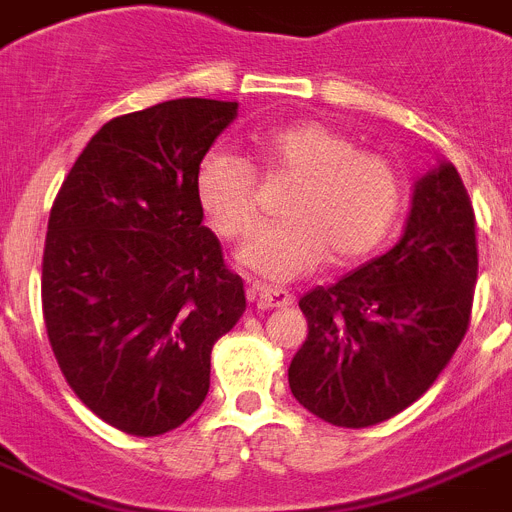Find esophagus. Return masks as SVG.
<instances>
[{"instance_id": "34e87169", "label": "esophagus", "mask_w": 512, "mask_h": 512, "mask_svg": "<svg viewBox=\"0 0 512 512\" xmlns=\"http://www.w3.org/2000/svg\"><path fill=\"white\" fill-rule=\"evenodd\" d=\"M248 300L256 303V308H287L292 305V292L277 290V287H264V285H251L248 287Z\"/></svg>"}]
</instances>
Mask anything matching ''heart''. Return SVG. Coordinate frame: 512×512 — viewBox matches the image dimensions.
<instances>
[{
  "label": "heart",
  "mask_w": 512,
  "mask_h": 512,
  "mask_svg": "<svg viewBox=\"0 0 512 512\" xmlns=\"http://www.w3.org/2000/svg\"><path fill=\"white\" fill-rule=\"evenodd\" d=\"M251 162L266 176L295 178L282 202L285 220L261 227L240 251V264L272 282L303 277L326 256L349 264L373 253L404 202L391 160L357 150L318 121L253 134ZM196 202L214 233L246 240L259 222L253 166L233 152H207L196 168Z\"/></svg>",
  "instance_id": "obj_1"
}]
</instances>
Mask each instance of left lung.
Masks as SVG:
<instances>
[{"label": "left lung", "mask_w": 512, "mask_h": 512, "mask_svg": "<svg viewBox=\"0 0 512 512\" xmlns=\"http://www.w3.org/2000/svg\"><path fill=\"white\" fill-rule=\"evenodd\" d=\"M476 269L474 207L458 170L440 163L414 186L391 251L300 298L308 339L290 362L292 396L349 430L404 412L469 331Z\"/></svg>", "instance_id": "1"}]
</instances>
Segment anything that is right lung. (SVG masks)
I'll return each mask as SVG.
<instances>
[{"mask_svg":"<svg viewBox=\"0 0 512 512\" xmlns=\"http://www.w3.org/2000/svg\"><path fill=\"white\" fill-rule=\"evenodd\" d=\"M235 116L238 103L207 98L116 116L51 207L48 342L77 399L134 438L176 430L202 406L214 342L246 310L196 202V168Z\"/></svg>","mask_w":512,"mask_h":512,"instance_id":"obj_1","label":"right lung"}]
</instances>
